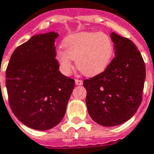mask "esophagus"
Wrapping results in <instances>:
<instances>
[{
	"label": "esophagus",
	"mask_w": 154,
	"mask_h": 154,
	"mask_svg": "<svg viewBox=\"0 0 154 154\" xmlns=\"http://www.w3.org/2000/svg\"><path fill=\"white\" fill-rule=\"evenodd\" d=\"M75 84L77 85H82V84H83V81H82V80L76 79L75 80Z\"/></svg>",
	"instance_id": "obj_1"
}]
</instances>
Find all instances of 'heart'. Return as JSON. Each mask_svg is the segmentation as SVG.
<instances>
[{
	"instance_id": "heart-1",
	"label": "heart",
	"mask_w": 154,
	"mask_h": 154,
	"mask_svg": "<svg viewBox=\"0 0 154 154\" xmlns=\"http://www.w3.org/2000/svg\"><path fill=\"white\" fill-rule=\"evenodd\" d=\"M64 50L56 52L60 72L69 75L73 69L72 60L85 76H95L105 70L114 53L111 36L103 32H78L67 36L62 43Z\"/></svg>"
}]
</instances>
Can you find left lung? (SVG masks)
Masks as SVG:
<instances>
[{"mask_svg": "<svg viewBox=\"0 0 154 154\" xmlns=\"http://www.w3.org/2000/svg\"><path fill=\"white\" fill-rule=\"evenodd\" d=\"M116 56L105 71L84 80L86 106L102 126L119 125L132 118L142 101L145 64L132 41L112 32Z\"/></svg>", "mask_w": 154, "mask_h": 154, "instance_id": "obj_1", "label": "left lung"}]
</instances>
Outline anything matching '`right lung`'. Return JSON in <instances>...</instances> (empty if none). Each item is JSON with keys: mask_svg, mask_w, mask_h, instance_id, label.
<instances>
[{"mask_svg": "<svg viewBox=\"0 0 154 154\" xmlns=\"http://www.w3.org/2000/svg\"><path fill=\"white\" fill-rule=\"evenodd\" d=\"M56 32L32 36L12 54L5 72L10 108L30 128L48 130L61 121L74 89L73 79L59 71Z\"/></svg>", "mask_w": 154, "mask_h": 154, "instance_id": "obj_1", "label": "right lung"}]
</instances>
